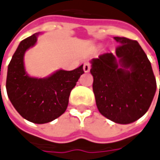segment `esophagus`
Listing matches in <instances>:
<instances>
[{"instance_id": "1", "label": "esophagus", "mask_w": 160, "mask_h": 160, "mask_svg": "<svg viewBox=\"0 0 160 160\" xmlns=\"http://www.w3.org/2000/svg\"><path fill=\"white\" fill-rule=\"evenodd\" d=\"M90 69H91V63L90 62H85L83 64V70H84V72H86V73L89 72Z\"/></svg>"}]
</instances>
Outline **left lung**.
Segmentation results:
<instances>
[{
    "label": "left lung",
    "instance_id": "obj_1",
    "mask_svg": "<svg viewBox=\"0 0 160 160\" xmlns=\"http://www.w3.org/2000/svg\"><path fill=\"white\" fill-rule=\"evenodd\" d=\"M114 39L119 43L115 54L104 53L91 60L92 88L102 115L118 124H131L148 111L157 83L149 59L137 41Z\"/></svg>",
    "mask_w": 160,
    "mask_h": 160
}]
</instances>
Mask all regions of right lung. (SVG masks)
<instances>
[{
	"mask_svg": "<svg viewBox=\"0 0 160 160\" xmlns=\"http://www.w3.org/2000/svg\"><path fill=\"white\" fill-rule=\"evenodd\" d=\"M38 35L34 34L20 42L8 67L6 89L13 106L23 118L45 124L64 113L70 91L84 71L81 65L70 71L59 69L45 78L29 77L23 57L26 50L36 44Z\"/></svg>",
	"mask_w": 160,
	"mask_h": 160,
	"instance_id": "right-lung-1",
	"label": "right lung"
}]
</instances>
